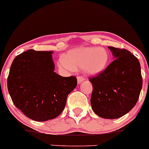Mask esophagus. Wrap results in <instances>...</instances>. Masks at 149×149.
<instances>
[{
	"label": "esophagus",
	"instance_id": "esophagus-1",
	"mask_svg": "<svg viewBox=\"0 0 149 149\" xmlns=\"http://www.w3.org/2000/svg\"><path fill=\"white\" fill-rule=\"evenodd\" d=\"M83 80H84V77H77L78 84H80Z\"/></svg>",
	"mask_w": 149,
	"mask_h": 149
}]
</instances>
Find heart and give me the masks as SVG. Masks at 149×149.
<instances>
[{
	"instance_id": "heart-1",
	"label": "heart",
	"mask_w": 149,
	"mask_h": 149,
	"mask_svg": "<svg viewBox=\"0 0 149 149\" xmlns=\"http://www.w3.org/2000/svg\"><path fill=\"white\" fill-rule=\"evenodd\" d=\"M109 62L110 54L105 49L88 47L69 51L59 61L58 65L69 71L83 68L86 74L97 75L105 71Z\"/></svg>"
}]
</instances>
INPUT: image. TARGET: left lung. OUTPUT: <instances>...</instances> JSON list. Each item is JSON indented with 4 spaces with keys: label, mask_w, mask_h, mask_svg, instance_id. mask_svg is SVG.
Wrapping results in <instances>:
<instances>
[{
    "label": "left lung",
    "mask_w": 149,
    "mask_h": 149,
    "mask_svg": "<svg viewBox=\"0 0 149 149\" xmlns=\"http://www.w3.org/2000/svg\"><path fill=\"white\" fill-rule=\"evenodd\" d=\"M115 59L101 74L90 77L93 84L91 102L95 114L116 119L136 105L143 79L139 59L125 49L109 47Z\"/></svg>",
    "instance_id": "obj_1"
}]
</instances>
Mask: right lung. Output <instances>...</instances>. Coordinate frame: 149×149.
Masks as SVG:
<instances>
[{
    "instance_id": "obj_1",
    "label": "right lung",
    "mask_w": 149,
    "mask_h": 149,
    "mask_svg": "<svg viewBox=\"0 0 149 149\" xmlns=\"http://www.w3.org/2000/svg\"><path fill=\"white\" fill-rule=\"evenodd\" d=\"M52 52L29 49L15 57L7 85L12 101L26 116L36 121L55 118L63 111L68 95L77 85L76 77L54 71Z\"/></svg>"
}]
</instances>
